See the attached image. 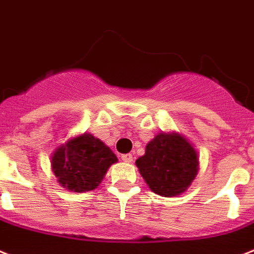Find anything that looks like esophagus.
<instances>
[{
  "label": "esophagus",
  "mask_w": 254,
  "mask_h": 254,
  "mask_svg": "<svg viewBox=\"0 0 254 254\" xmlns=\"http://www.w3.org/2000/svg\"><path fill=\"white\" fill-rule=\"evenodd\" d=\"M122 161L126 163H131L133 161V157H132V154H123Z\"/></svg>",
  "instance_id": "esophagus-1"
}]
</instances>
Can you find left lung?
I'll return each mask as SVG.
<instances>
[{
  "instance_id": "left-lung-1",
  "label": "left lung",
  "mask_w": 254,
  "mask_h": 254,
  "mask_svg": "<svg viewBox=\"0 0 254 254\" xmlns=\"http://www.w3.org/2000/svg\"><path fill=\"white\" fill-rule=\"evenodd\" d=\"M136 166L154 193L174 197L190 188L198 173V154L193 144L179 132H161L145 146Z\"/></svg>"
}]
</instances>
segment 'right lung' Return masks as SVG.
I'll return each mask as SVG.
<instances>
[{
    "label": "right lung",
    "instance_id": "add662e5",
    "mask_svg": "<svg viewBox=\"0 0 254 254\" xmlns=\"http://www.w3.org/2000/svg\"><path fill=\"white\" fill-rule=\"evenodd\" d=\"M118 158L105 142L92 133H80L57 146L50 165L58 183L67 190L83 193L101 184L109 167Z\"/></svg>",
    "mask_w": 254,
    "mask_h": 254
}]
</instances>
